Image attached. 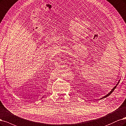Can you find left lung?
I'll return each mask as SVG.
<instances>
[{"label":"left lung","mask_w":126,"mask_h":126,"mask_svg":"<svg viewBox=\"0 0 126 126\" xmlns=\"http://www.w3.org/2000/svg\"><path fill=\"white\" fill-rule=\"evenodd\" d=\"M119 82H118V83H117V85H116V86H115V87H113V88H112V90H111V91H110V92H109V93H108V94H107V95H106V96H104V97H102V98H100V99H103V98H106V97H107V96H109V95H110V94H111V93H112V92H113V91H114V90H115V88H116V86H117V85H118V83H119Z\"/></svg>","instance_id":"left-lung-1"}]
</instances>
